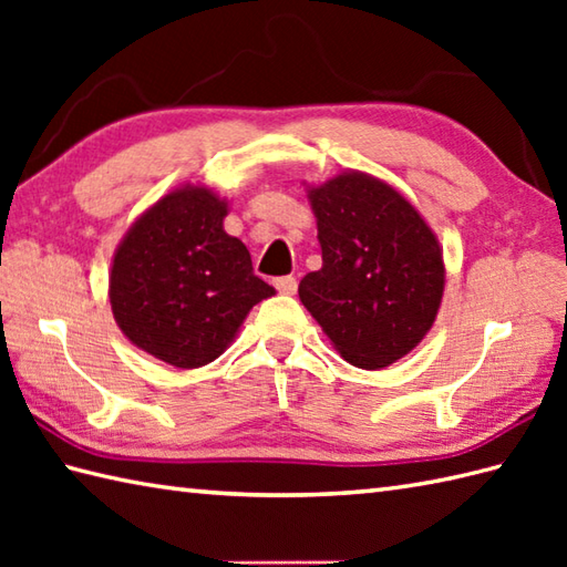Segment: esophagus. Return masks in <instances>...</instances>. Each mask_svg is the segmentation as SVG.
<instances>
[{"instance_id": "34e87169", "label": "esophagus", "mask_w": 567, "mask_h": 567, "mask_svg": "<svg viewBox=\"0 0 567 567\" xmlns=\"http://www.w3.org/2000/svg\"><path fill=\"white\" fill-rule=\"evenodd\" d=\"M272 285H275V290L280 292V295H295L297 292V280L292 275H285V277H275L272 280Z\"/></svg>"}]
</instances>
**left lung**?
Listing matches in <instances>:
<instances>
[{"label":"left lung","mask_w":567,"mask_h":567,"mask_svg":"<svg viewBox=\"0 0 567 567\" xmlns=\"http://www.w3.org/2000/svg\"><path fill=\"white\" fill-rule=\"evenodd\" d=\"M321 270L299 299L339 353L378 370L424 339L443 297V258L426 221L400 192L363 173L309 189Z\"/></svg>","instance_id":"left-lung-1"}]
</instances>
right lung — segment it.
<instances>
[{
  "instance_id": "1",
  "label": "right lung",
  "mask_w": 567,
  "mask_h": 567,
  "mask_svg": "<svg viewBox=\"0 0 567 567\" xmlns=\"http://www.w3.org/2000/svg\"><path fill=\"white\" fill-rule=\"evenodd\" d=\"M226 204L204 187L163 197L128 228L112 277V311L128 341L175 368H199L234 341L252 305L275 290L224 231Z\"/></svg>"
}]
</instances>
